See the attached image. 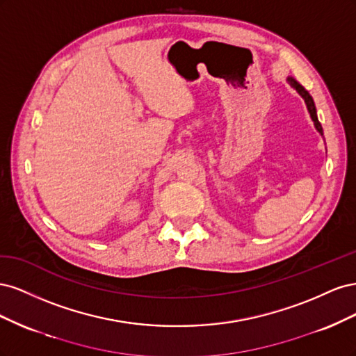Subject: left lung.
Here are the masks:
<instances>
[{
	"instance_id": "obj_1",
	"label": "left lung",
	"mask_w": 356,
	"mask_h": 356,
	"mask_svg": "<svg viewBox=\"0 0 356 356\" xmlns=\"http://www.w3.org/2000/svg\"><path fill=\"white\" fill-rule=\"evenodd\" d=\"M286 81L289 83V86L293 89H296V92L301 96V98L305 99V104H306V106H307V111H309V114H310V118H312V122H314V126H315V129L318 131V134L321 135V136H324V131H322V126H321V123H319V120H318V115H316V106H315V102H314V98H312L310 96V93L303 88V86H301L296 79H293V77H286Z\"/></svg>"
}]
</instances>
